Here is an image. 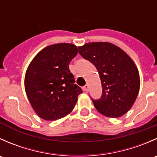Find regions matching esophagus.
Masks as SVG:
<instances>
[{
    "mask_svg": "<svg viewBox=\"0 0 157 157\" xmlns=\"http://www.w3.org/2000/svg\"><path fill=\"white\" fill-rule=\"evenodd\" d=\"M83 90H84V91L88 92V90H89V86H88V84L85 85V86L83 87Z\"/></svg>",
    "mask_w": 157,
    "mask_h": 157,
    "instance_id": "34e87169",
    "label": "esophagus"
}]
</instances>
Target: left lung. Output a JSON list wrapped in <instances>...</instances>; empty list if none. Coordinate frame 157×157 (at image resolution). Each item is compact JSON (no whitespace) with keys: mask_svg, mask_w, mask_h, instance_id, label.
I'll return each instance as SVG.
<instances>
[{"mask_svg":"<svg viewBox=\"0 0 157 157\" xmlns=\"http://www.w3.org/2000/svg\"><path fill=\"white\" fill-rule=\"evenodd\" d=\"M79 53L97 69L102 94L93 99L102 115L118 118L130 110L140 90V75L135 64L119 47L110 42H90L78 47Z\"/></svg>","mask_w":157,"mask_h":157,"instance_id":"8db88e82","label":"left lung"}]
</instances>
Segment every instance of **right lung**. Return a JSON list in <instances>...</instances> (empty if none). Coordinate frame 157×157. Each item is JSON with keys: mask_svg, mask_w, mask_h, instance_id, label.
<instances>
[{"mask_svg": "<svg viewBox=\"0 0 157 157\" xmlns=\"http://www.w3.org/2000/svg\"><path fill=\"white\" fill-rule=\"evenodd\" d=\"M78 49L58 43L42 49L26 70L25 90L32 107L42 119L55 121L71 113L83 93L69 70Z\"/></svg>", "mask_w": 157, "mask_h": 157, "instance_id": "add662e5", "label": "right lung"}]
</instances>
